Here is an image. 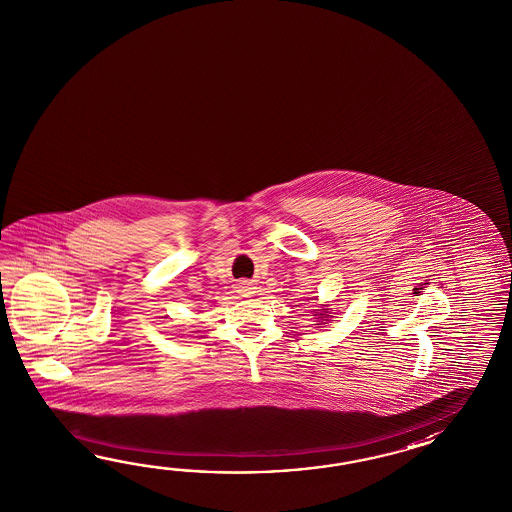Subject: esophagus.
Wrapping results in <instances>:
<instances>
[{
    "instance_id": "1",
    "label": "esophagus",
    "mask_w": 512,
    "mask_h": 512,
    "mask_svg": "<svg viewBox=\"0 0 512 512\" xmlns=\"http://www.w3.org/2000/svg\"><path fill=\"white\" fill-rule=\"evenodd\" d=\"M238 291H240L243 296H251V294H254V287H252L249 282H241L240 285H238Z\"/></svg>"
}]
</instances>
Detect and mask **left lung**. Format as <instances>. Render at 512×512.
Listing matches in <instances>:
<instances>
[{"label":"left lung","instance_id":"left-lung-1","mask_svg":"<svg viewBox=\"0 0 512 512\" xmlns=\"http://www.w3.org/2000/svg\"><path fill=\"white\" fill-rule=\"evenodd\" d=\"M316 311H320V315H318V318H320V320H327V316L329 315H324V313H326L324 309H316ZM322 324H324V322H322Z\"/></svg>","mask_w":512,"mask_h":512}]
</instances>
